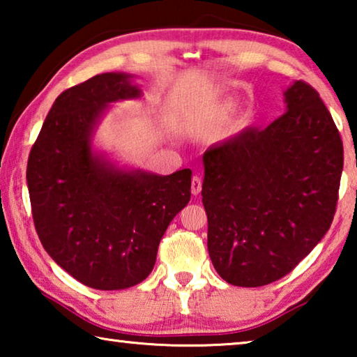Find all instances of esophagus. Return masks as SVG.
<instances>
[{
  "label": "esophagus",
  "instance_id": "1",
  "mask_svg": "<svg viewBox=\"0 0 357 357\" xmlns=\"http://www.w3.org/2000/svg\"><path fill=\"white\" fill-rule=\"evenodd\" d=\"M190 189H192V193H193V195H198V193L202 192V179L198 178V176H193V178H192V185H190Z\"/></svg>",
  "mask_w": 357,
  "mask_h": 357
}]
</instances>
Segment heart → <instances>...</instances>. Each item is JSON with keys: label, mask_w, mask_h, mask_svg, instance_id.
I'll use <instances>...</instances> for the list:
<instances>
[{"label": "heart", "mask_w": 357, "mask_h": 357, "mask_svg": "<svg viewBox=\"0 0 357 357\" xmlns=\"http://www.w3.org/2000/svg\"><path fill=\"white\" fill-rule=\"evenodd\" d=\"M234 110V102L233 100H225L222 102V104L215 108V113H214V118L215 121H222L225 119L229 113Z\"/></svg>", "instance_id": "obj_1"}]
</instances>
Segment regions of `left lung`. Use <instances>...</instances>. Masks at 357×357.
I'll return each instance as SVG.
<instances>
[{"instance_id": "1", "label": "left lung", "mask_w": 357, "mask_h": 357, "mask_svg": "<svg viewBox=\"0 0 357 357\" xmlns=\"http://www.w3.org/2000/svg\"><path fill=\"white\" fill-rule=\"evenodd\" d=\"M287 112L203 155L208 252L223 280L263 287L291 273L334 219L343 143L310 84L294 82Z\"/></svg>"}]
</instances>
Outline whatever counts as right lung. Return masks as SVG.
Segmentation results:
<instances>
[{
	"mask_svg": "<svg viewBox=\"0 0 357 357\" xmlns=\"http://www.w3.org/2000/svg\"><path fill=\"white\" fill-rule=\"evenodd\" d=\"M130 74L107 72L56 98L29 153L36 231L58 266L83 285L143 282L170 222L190 200L189 168L167 176L119 167L93 148L110 104L138 99Z\"/></svg>",
	"mask_w": 357,
	"mask_h": 357,
	"instance_id": "1",
	"label": "right lung"
}]
</instances>
